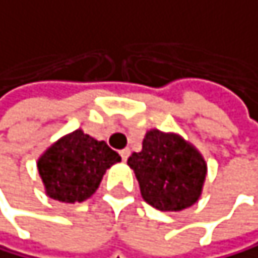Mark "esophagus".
Returning <instances> with one entry per match:
<instances>
[{"label":"esophagus","mask_w":258,"mask_h":258,"mask_svg":"<svg viewBox=\"0 0 258 258\" xmlns=\"http://www.w3.org/2000/svg\"><path fill=\"white\" fill-rule=\"evenodd\" d=\"M120 157H122L123 162H126V158L130 157V149H122V151H120Z\"/></svg>","instance_id":"34e87169"}]
</instances>
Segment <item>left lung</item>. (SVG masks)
I'll list each match as a JSON object with an SVG mask.
<instances>
[{"label":"left lung","instance_id":"obj_1","mask_svg":"<svg viewBox=\"0 0 258 258\" xmlns=\"http://www.w3.org/2000/svg\"><path fill=\"white\" fill-rule=\"evenodd\" d=\"M128 165L146 202L160 211H182L197 203L206 177V163L194 146L179 135L147 132L143 151Z\"/></svg>","mask_w":258,"mask_h":258}]
</instances>
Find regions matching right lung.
I'll return each instance as SVG.
<instances>
[{
	"label": "right lung",
	"mask_w": 258,
	"mask_h": 258,
	"mask_svg": "<svg viewBox=\"0 0 258 258\" xmlns=\"http://www.w3.org/2000/svg\"><path fill=\"white\" fill-rule=\"evenodd\" d=\"M120 155L104 141L76 130L52 144L38 160L45 194L61 203L84 202L95 194L107 168Z\"/></svg>",
	"instance_id": "obj_1"
}]
</instances>
